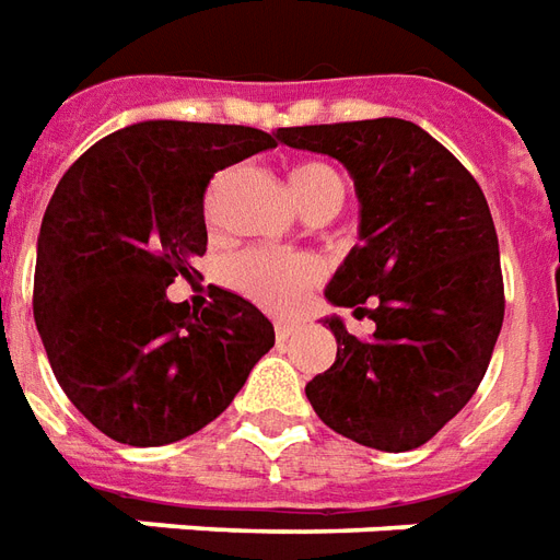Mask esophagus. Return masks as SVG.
Segmentation results:
<instances>
[{"label": "esophagus", "instance_id": "esophagus-1", "mask_svg": "<svg viewBox=\"0 0 560 560\" xmlns=\"http://www.w3.org/2000/svg\"><path fill=\"white\" fill-rule=\"evenodd\" d=\"M293 335H296V326H291V323H276V341H291Z\"/></svg>", "mask_w": 560, "mask_h": 560}]
</instances>
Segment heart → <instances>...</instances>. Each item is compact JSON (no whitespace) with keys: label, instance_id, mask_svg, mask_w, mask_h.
Instances as JSON below:
<instances>
[{"label":"heart","instance_id":"1","mask_svg":"<svg viewBox=\"0 0 560 560\" xmlns=\"http://www.w3.org/2000/svg\"><path fill=\"white\" fill-rule=\"evenodd\" d=\"M291 189L308 217H335L347 201V177L323 160L296 165L291 172ZM228 279L267 312L288 314L320 281V264L305 255L246 252L231 260Z\"/></svg>","mask_w":560,"mask_h":560}]
</instances>
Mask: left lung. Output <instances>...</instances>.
Wrapping results in <instances>:
<instances>
[{
  "label": "left lung",
  "mask_w": 560,
  "mask_h": 560,
  "mask_svg": "<svg viewBox=\"0 0 560 560\" xmlns=\"http://www.w3.org/2000/svg\"><path fill=\"white\" fill-rule=\"evenodd\" d=\"M281 142L329 153L353 175L362 243L329 302L376 323L305 385L326 428L376 451H412L469 404L504 320L499 237L478 180L430 132L400 118L281 127Z\"/></svg>",
  "instance_id": "8db88e82"
}]
</instances>
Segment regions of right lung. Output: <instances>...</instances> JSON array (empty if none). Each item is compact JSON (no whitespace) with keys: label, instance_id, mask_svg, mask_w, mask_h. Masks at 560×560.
<instances>
[{"label":"right lung","instance_id":"1","mask_svg":"<svg viewBox=\"0 0 560 560\" xmlns=\"http://www.w3.org/2000/svg\"><path fill=\"white\" fill-rule=\"evenodd\" d=\"M276 148L237 124L142 121L91 144L49 198L32 308L70 404L115 442L153 448L222 416L276 343L272 323L213 288L168 302L207 252L205 192L219 168Z\"/></svg>","mask_w":560,"mask_h":560}]
</instances>
